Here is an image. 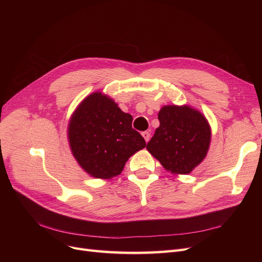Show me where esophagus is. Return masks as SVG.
Segmentation results:
<instances>
[{
	"instance_id": "esophagus-1",
	"label": "esophagus",
	"mask_w": 262,
	"mask_h": 262,
	"mask_svg": "<svg viewBox=\"0 0 262 262\" xmlns=\"http://www.w3.org/2000/svg\"><path fill=\"white\" fill-rule=\"evenodd\" d=\"M142 136H143V138H144L145 142H148V140H149V137H150V134H149L148 132H143V133H142Z\"/></svg>"
}]
</instances>
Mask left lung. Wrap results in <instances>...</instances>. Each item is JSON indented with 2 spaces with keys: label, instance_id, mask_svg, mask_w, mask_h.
I'll return each instance as SVG.
<instances>
[{
  "label": "left lung",
  "instance_id": "obj_1",
  "mask_svg": "<svg viewBox=\"0 0 262 262\" xmlns=\"http://www.w3.org/2000/svg\"><path fill=\"white\" fill-rule=\"evenodd\" d=\"M160 122L146 145L168 171L188 174L208 152L211 130L206 118L189 106L169 105L160 109Z\"/></svg>",
  "mask_w": 262,
  "mask_h": 262
}]
</instances>
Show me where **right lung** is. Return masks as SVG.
I'll list each match as a JSON object with an SVG mask.
<instances>
[{
    "label": "right lung",
    "mask_w": 262,
    "mask_h": 262,
    "mask_svg": "<svg viewBox=\"0 0 262 262\" xmlns=\"http://www.w3.org/2000/svg\"><path fill=\"white\" fill-rule=\"evenodd\" d=\"M132 122L129 114L101 92L86 98L74 112L68 129L79 166L95 178L119 175L128 158L146 145Z\"/></svg>",
    "instance_id": "add662e5"
}]
</instances>
